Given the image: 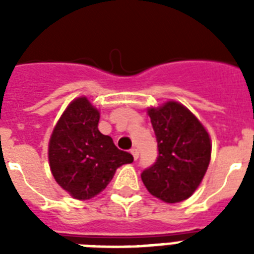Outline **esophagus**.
Returning a JSON list of instances; mask_svg holds the SVG:
<instances>
[{
  "label": "esophagus",
  "mask_w": 254,
  "mask_h": 254,
  "mask_svg": "<svg viewBox=\"0 0 254 254\" xmlns=\"http://www.w3.org/2000/svg\"><path fill=\"white\" fill-rule=\"evenodd\" d=\"M130 153H131V155H133V158L138 159L139 153H138V149H137V147H133V149L130 150Z\"/></svg>",
  "instance_id": "esophagus-1"
}]
</instances>
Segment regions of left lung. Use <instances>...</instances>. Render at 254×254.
<instances>
[{"mask_svg": "<svg viewBox=\"0 0 254 254\" xmlns=\"http://www.w3.org/2000/svg\"><path fill=\"white\" fill-rule=\"evenodd\" d=\"M158 143L154 165L142 171L147 191L166 203L190 197L200 185L211 159V139L199 120L181 104L169 101L149 109Z\"/></svg>", "mask_w": 254, "mask_h": 254, "instance_id": "8db88e82", "label": "left lung"}]
</instances>
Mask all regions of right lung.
I'll return each mask as SVG.
<instances>
[{"mask_svg":"<svg viewBox=\"0 0 254 254\" xmlns=\"http://www.w3.org/2000/svg\"><path fill=\"white\" fill-rule=\"evenodd\" d=\"M100 113L85 97L73 100L54 129L49 145L50 167L58 185L79 200L101 192L116 170L133 162L109 135L100 133Z\"/></svg>","mask_w":254,"mask_h":254,"instance_id":"1","label":"right lung"}]
</instances>
